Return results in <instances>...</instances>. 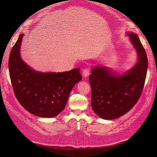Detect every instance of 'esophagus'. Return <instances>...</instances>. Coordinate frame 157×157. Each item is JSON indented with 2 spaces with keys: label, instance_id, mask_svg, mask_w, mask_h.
Masks as SVG:
<instances>
[{
  "label": "esophagus",
  "instance_id": "esophagus-1",
  "mask_svg": "<svg viewBox=\"0 0 157 157\" xmlns=\"http://www.w3.org/2000/svg\"><path fill=\"white\" fill-rule=\"evenodd\" d=\"M90 73V67L85 68L83 71V76L84 78H86V77H88L89 76Z\"/></svg>",
  "mask_w": 157,
  "mask_h": 157
}]
</instances>
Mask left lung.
<instances>
[{
    "instance_id": "obj_1",
    "label": "left lung",
    "mask_w": 157,
    "mask_h": 157,
    "mask_svg": "<svg viewBox=\"0 0 157 157\" xmlns=\"http://www.w3.org/2000/svg\"><path fill=\"white\" fill-rule=\"evenodd\" d=\"M127 35L138 55L134 67L122 75L106 67H95L89 77L92 108L105 120L117 118L128 113L137 102L144 88L147 69L146 53L137 35L132 32Z\"/></svg>"
}]
</instances>
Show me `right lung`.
I'll return each instance as SVG.
<instances>
[{"label":"right lung","mask_w":157,"mask_h":157,"mask_svg":"<svg viewBox=\"0 0 157 157\" xmlns=\"http://www.w3.org/2000/svg\"><path fill=\"white\" fill-rule=\"evenodd\" d=\"M20 34L9 58V71L14 95L20 104L31 114L53 118L62 112L73 86L82 79L79 68L64 72H39L21 59Z\"/></svg>","instance_id":"add662e5"}]
</instances>
